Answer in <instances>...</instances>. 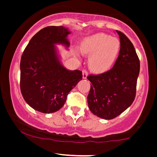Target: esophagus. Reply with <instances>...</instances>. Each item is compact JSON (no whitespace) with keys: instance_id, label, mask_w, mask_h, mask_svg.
I'll list each match as a JSON object with an SVG mask.
<instances>
[{"instance_id":"34e87169","label":"esophagus","mask_w":157,"mask_h":157,"mask_svg":"<svg viewBox=\"0 0 157 157\" xmlns=\"http://www.w3.org/2000/svg\"><path fill=\"white\" fill-rule=\"evenodd\" d=\"M87 75H88V71L86 69H83V78L86 79L87 77Z\"/></svg>"}]
</instances>
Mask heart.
Returning a JSON list of instances; mask_svg holds the SVG:
<instances>
[{
  "instance_id": "heart-1",
  "label": "heart",
  "mask_w": 157,
  "mask_h": 157,
  "mask_svg": "<svg viewBox=\"0 0 157 157\" xmlns=\"http://www.w3.org/2000/svg\"><path fill=\"white\" fill-rule=\"evenodd\" d=\"M80 49L83 53L92 55L90 63L94 70L105 71L116 61L120 52V43L116 37L98 33L84 40Z\"/></svg>"
}]
</instances>
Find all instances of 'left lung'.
<instances>
[{
  "instance_id": "8db88e82",
  "label": "left lung",
  "mask_w": 157,
  "mask_h": 157,
  "mask_svg": "<svg viewBox=\"0 0 157 157\" xmlns=\"http://www.w3.org/2000/svg\"><path fill=\"white\" fill-rule=\"evenodd\" d=\"M120 39V49L114 65L108 71L90 74L92 83L87 96L90 110L105 120H112L121 114L134 101L140 61L129 39L117 31Z\"/></svg>"
}]
</instances>
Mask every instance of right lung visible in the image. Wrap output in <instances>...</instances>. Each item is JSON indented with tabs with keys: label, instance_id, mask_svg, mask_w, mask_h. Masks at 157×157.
Masks as SVG:
<instances>
[{
	"label": "right lung",
	"instance_id": "obj_1",
	"mask_svg": "<svg viewBox=\"0 0 157 157\" xmlns=\"http://www.w3.org/2000/svg\"><path fill=\"white\" fill-rule=\"evenodd\" d=\"M70 34L62 26H48L29 41L20 62V90L34 110L53 113L65 105L72 89L82 80L81 71H68L58 59L55 44L69 46Z\"/></svg>",
	"mask_w": 157,
	"mask_h": 157
}]
</instances>
